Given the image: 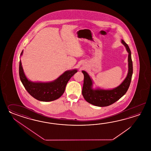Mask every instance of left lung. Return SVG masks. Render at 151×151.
Masks as SVG:
<instances>
[{
	"mask_svg": "<svg viewBox=\"0 0 151 151\" xmlns=\"http://www.w3.org/2000/svg\"><path fill=\"white\" fill-rule=\"evenodd\" d=\"M122 44L125 46L128 53V74L125 79L119 86L111 90L92 88V80L85 71H83L84 76L82 94L86 101L94 106L99 107L108 106L113 104L120 99L127 91L131 81L133 74V63L131 52L128 45L122 40Z\"/></svg>",
	"mask_w": 151,
	"mask_h": 151,
	"instance_id": "left-lung-1",
	"label": "left lung"
}]
</instances>
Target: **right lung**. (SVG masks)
<instances>
[{
    "instance_id": "obj_1",
    "label": "right lung",
    "mask_w": 151,
    "mask_h": 151,
    "mask_svg": "<svg viewBox=\"0 0 151 151\" xmlns=\"http://www.w3.org/2000/svg\"><path fill=\"white\" fill-rule=\"evenodd\" d=\"M76 72L77 70L66 71L57 79L50 83H33L27 79L22 62L20 60L19 62L20 79L24 86L31 96L42 101H51L59 98L64 93L68 81Z\"/></svg>"
}]
</instances>
